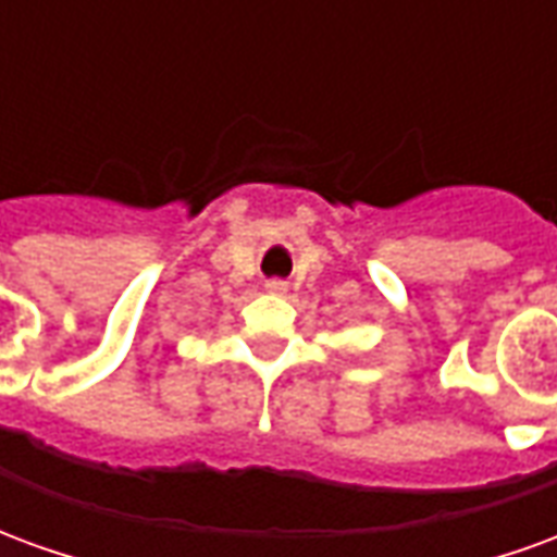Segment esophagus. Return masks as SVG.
<instances>
[{"mask_svg": "<svg viewBox=\"0 0 557 557\" xmlns=\"http://www.w3.org/2000/svg\"><path fill=\"white\" fill-rule=\"evenodd\" d=\"M265 286L268 292H274V295H283V292H286V283H283V280H268Z\"/></svg>", "mask_w": 557, "mask_h": 557, "instance_id": "1", "label": "esophagus"}]
</instances>
